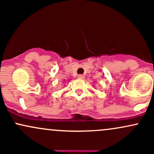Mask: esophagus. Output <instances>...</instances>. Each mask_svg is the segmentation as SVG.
Returning <instances> with one entry per match:
<instances>
[{
    "instance_id": "obj_1",
    "label": "esophagus",
    "mask_w": 154,
    "mask_h": 154,
    "mask_svg": "<svg viewBox=\"0 0 154 154\" xmlns=\"http://www.w3.org/2000/svg\"><path fill=\"white\" fill-rule=\"evenodd\" d=\"M78 78L80 79H84V75H82V74H79V75H78Z\"/></svg>"
}]
</instances>
